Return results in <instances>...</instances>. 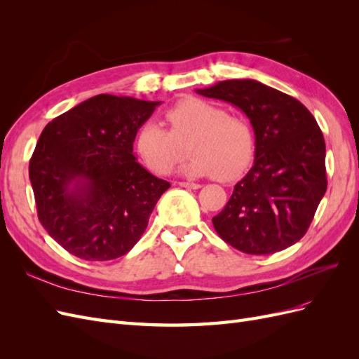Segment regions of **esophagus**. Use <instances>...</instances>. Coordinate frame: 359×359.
Returning <instances> with one entry per match:
<instances>
[{"instance_id":"esophagus-1","label":"esophagus","mask_w":359,"mask_h":359,"mask_svg":"<svg viewBox=\"0 0 359 359\" xmlns=\"http://www.w3.org/2000/svg\"><path fill=\"white\" fill-rule=\"evenodd\" d=\"M181 187H184V189H191V190H198V189H201L202 186L201 184H198V182H186V181H181V182H178Z\"/></svg>"}]
</instances>
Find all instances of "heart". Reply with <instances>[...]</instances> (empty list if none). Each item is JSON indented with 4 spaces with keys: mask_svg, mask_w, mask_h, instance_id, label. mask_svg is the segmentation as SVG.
Masks as SVG:
<instances>
[{
    "mask_svg": "<svg viewBox=\"0 0 359 359\" xmlns=\"http://www.w3.org/2000/svg\"><path fill=\"white\" fill-rule=\"evenodd\" d=\"M166 119L170 130L157 121H147L139 127L135 140L139 157L160 175L175 168L187 142L191 156L181 172L189 177L215 175L229 181L240 177L253 158L252 127L211 102L186 97L169 107Z\"/></svg>",
    "mask_w": 359,
    "mask_h": 359,
    "instance_id": "obj_1",
    "label": "heart"
}]
</instances>
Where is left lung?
Instances as JSON below:
<instances>
[{
    "label": "left lung",
    "mask_w": 359,
    "mask_h": 359,
    "mask_svg": "<svg viewBox=\"0 0 359 359\" xmlns=\"http://www.w3.org/2000/svg\"><path fill=\"white\" fill-rule=\"evenodd\" d=\"M241 109L255 132V161L212 224L223 241L248 255L298 243L327 191L325 140L316 119L293 97L255 79L196 90Z\"/></svg>",
    "instance_id": "8db88e82"
}]
</instances>
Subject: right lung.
<instances>
[{"mask_svg":"<svg viewBox=\"0 0 359 359\" xmlns=\"http://www.w3.org/2000/svg\"><path fill=\"white\" fill-rule=\"evenodd\" d=\"M161 102L99 94L53 118L29 160L39 220L83 260H112L142 236L170 184L133 153L139 127Z\"/></svg>","mask_w":359,"mask_h":359,"instance_id":"right-lung-1","label":"right lung"}]
</instances>
